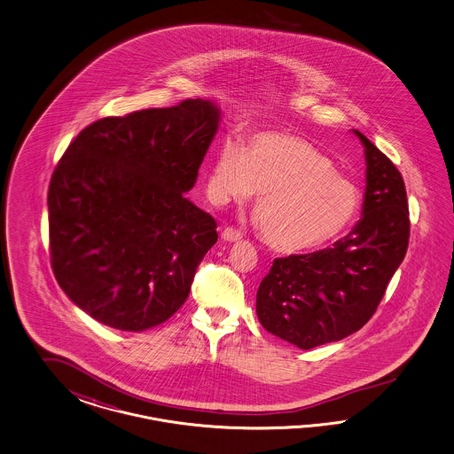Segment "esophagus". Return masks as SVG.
<instances>
[{"label":"esophagus","instance_id":"34e87169","mask_svg":"<svg viewBox=\"0 0 454 454\" xmlns=\"http://www.w3.org/2000/svg\"><path fill=\"white\" fill-rule=\"evenodd\" d=\"M241 231L239 230H236V228H231V226H228V228H224L223 230V233H221V238L224 239V241H230V243H233V241H239L241 239Z\"/></svg>","mask_w":454,"mask_h":454}]
</instances>
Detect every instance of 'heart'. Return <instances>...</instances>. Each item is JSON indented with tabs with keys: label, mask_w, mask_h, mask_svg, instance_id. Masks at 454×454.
<instances>
[{
	"label": "heart",
	"mask_w": 454,
	"mask_h": 454,
	"mask_svg": "<svg viewBox=\"0 0 454 454\" xmlns=\"http://www.w3.org/2000/svg\"><path fill=\"white\" fill-rule=\"evenodd\" d=\"M209 198L226 205L258 194L254 216L262 239L281 253H306L346 233L356 221L361 194L308 141L258 133L247 150L224 139L207 173Z\"/></svg>",
	"instance_id": "heart-1"
}]
</instances>
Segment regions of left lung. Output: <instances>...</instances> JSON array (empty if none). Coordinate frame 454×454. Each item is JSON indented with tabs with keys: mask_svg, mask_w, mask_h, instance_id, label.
<instances>
[{
	"mask_svg": "<svg viewBox=\"0 0 454 454\" xmlns=\"http://www.w3.org/2000/svg\"><path fill=\"white\" fill-rule=\"evenodd\" d=\"M366 156L363 216L331 247L276 258L256 294L262 328L301 349L361 330L385 296L410 241V209L398 168L353 129Z\"/></svg>",
	"mask_w": 454,
	"mask_h": 454,
	"instance_id": "8db88e82",
	"label": "left lung"
}]
</instances>
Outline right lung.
<instances>
[{
    "label": "right lung",
    "instance_id": "obj_1",
    "mask_svg": "<svg viewBox=\"0 0 454 454\" xmlns=\"http://www.w3.org/2000/svg\"><path fill=\"white\" fill-rule=\"evenodd\" d=\"M207 99L108 116L71 141L48 190L56 281L99 323L150 330L184 304L216 221L184 196L218 131Z\"/></svg>",
    "mask_w": 454,
    "mask_h": 454
}]
</instances>
